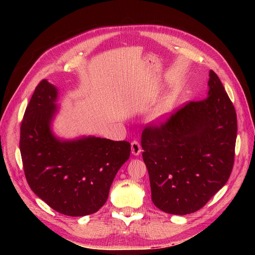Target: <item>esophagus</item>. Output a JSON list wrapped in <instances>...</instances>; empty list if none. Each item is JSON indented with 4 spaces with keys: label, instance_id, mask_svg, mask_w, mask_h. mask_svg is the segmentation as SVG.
I'll use <instances>...</instances> for the list:
<instances>
[{
    "label": "esophagus",
    "instance_id": "34e87169",
    "mask_svg": "<svg viewBox=\"0 0 255 255\" xmlns=\"http://www.w3.org/2000/svg\"><path fill=\"white\" fill-rule=\"evenodd\" d=\"M140 152H141V146H140L139 142L137 140H133L131 142V153L133 155L137 156L140 154Z\"/></svg>",
    "mask_w": 255,
    "mask_h": 255
}]
</instances>
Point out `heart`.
Returning <instances> with one entry per match:
<instances>
[{"label": "heart", "mask_w": 255, "mask_h": 255, "mask_svg": "<svg viewBox=\"0 0 255 255\" xmlns=\"http://www.w3.org/2000/svg\"><path fill=\"white\" fill-rule=\"evenodd\" d=\"M169 110H170V105H169L168 103H164V104L162 105L161 109L159 110L158 114H156V118H158V117H161L163 114L167 113Z\"/></svg>", "instance_id": "obj_1"}]
</instances>
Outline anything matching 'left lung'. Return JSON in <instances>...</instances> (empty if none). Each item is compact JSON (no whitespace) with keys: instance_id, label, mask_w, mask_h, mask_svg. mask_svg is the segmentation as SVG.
Masks as SVG:
<instances>
[{"instance_id":"8db88e82","label":"left lung","mask_w":255,"mask_h":255,"mask_svg":"<svg viewBox=\"0 0 255 255\" xmlns=\"http://www.w3.org/2000/svg\"><path fill=\"white\" fill-rule=\"evenodd\" d=\"M208 97L190 101L141 133L153 204L173 215L203 208L234 166L237 114L219 77L209 73Z\"/></svg>"}]
</instances>
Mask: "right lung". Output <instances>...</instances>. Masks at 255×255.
Listing matches in <instances>:
<instances>
[{"mask_svg":"<svg viewBox=\"0 0 255 255\" xmlns=\"http://www.w3.org/2000/svg\"><path fill=\"white\" fill-rule=\"evenodd\" d=\"M57 99V88L43 79L26 106L19 140L24 176L51 209L72 217L90 215L106 203L131 145L95 136L58 138L50 129Z\"/></svg>","mask_w":255,"mask_h":255,"instance_id":"right-lung-1","label":"right lung"}]
</instances>
